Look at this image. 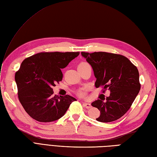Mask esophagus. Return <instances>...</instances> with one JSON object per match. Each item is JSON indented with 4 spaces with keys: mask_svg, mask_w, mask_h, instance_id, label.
Masks as SVG:
<instances>
[{
    "mask_svg": "<svg viewBox=\"0 0 157 157\" xmlns=\"http://www.w3.org/2000/svg\"><path fill=\"white\" fill-rule=\"evenodd\" d=\"M82 104H83V105L85 106V107L86 108V109H90V108H91L92 107V106H91V105L90 104V103H88V102H82Z\"/></svg>",
    "mask_w": 157,
    "mask_h": 157,
    "instance_id": "obj_1",
    "label": "esophagus"
}]
</instances>
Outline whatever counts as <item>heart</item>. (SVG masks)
Listing matches in <instances>:
<instances>
[{"label": "heart", "mask_w": 157, "mask_h": 157, "mask_svg": "<svg viewBox=\"0 0 157 157\" xmlns=\"http://www.w3.org/2000/svg\"><path fill=\"white\" fill-rule=\"evenodd\" d=\"M86 64V63H81V64H80L79 65H82V64ZM85 93H86V90H85V89H82V90H81L80 91L79 93H78V94H79L80 96H85Z\"/></svg>", "instance_id": "1"}]
</instances>
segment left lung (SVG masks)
Returning <instances> with one entry per match:
<instances>
[{
    "label": "left lung",
    "instance_id": "8db88e82",
    "mask_svg": "<svg viewBox=\"0 0 157 157\" xmlns=\"http://www.w3.org/2000/svg\"><path fill=\"white\" fill-rule=\"evenodd\" d=\"M94 72L95 86L110 90V96L98 99L92 106L101 112L97 121L110 123L123 117L131 107L140 89L137 68L127 57L105 52H81Z\"/></svg>",
    "mask_w": 157,
    "mask_h": 157
}]
</instances>
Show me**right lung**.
<instances>
[{
	"label": "right lung",
	"mask_w": 157,
	"mask_h": 157,
	"mask_svg": "<svg viewBox=\"0 0 157 157\" xmlns=\"http://www.w3.org/2000/svg\"><path fill=\"white\" fill-rule=\"evenodd\" d=\"M79 52H40L25 59L15 74L18 97L25 111L39 122L48 123L64 116L76 99L56 96L52 87L61 81L65 68Z\"/></svg>",
	"instance_id": "1"
}]
</instances>
